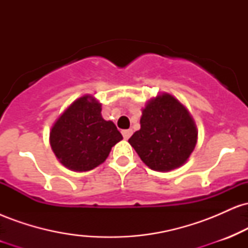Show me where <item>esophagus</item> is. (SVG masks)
<instances>
[{"label":"esophagus","mask_w":248,"mask_h":248,"mask_svg":"<svg viewBox=\"0 0 248 248\" xmlns=\"http://www.w3.org/2000/svg\"><path fill=\"white\" fill-rule=\"evenodd\" d=\"M132 134H133V130L132 129L122 130V136H124V140H128V139H129L130 136H132Z\"/></svg>","instance_id":"34e87169"}]
</instances>
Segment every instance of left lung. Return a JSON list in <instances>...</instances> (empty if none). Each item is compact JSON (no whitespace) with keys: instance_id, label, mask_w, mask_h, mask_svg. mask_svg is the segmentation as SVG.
<instances>
[{"instance_id":"obj_1","label":"left lung","mask_w":248,"mask_h":248,"mask_svg":"<svg viewBox=\"0 0 248 248\" xmlns=\"http://www.w3.org/2000/svg\"><path fill=\"white\" fill-rule=\"evenodd\" d=\"M141 129L128 140L150 169L169 171L186 162L197 143V129L186 108L169 94L142 110Z\"/></svg>"}]
</instances>
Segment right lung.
<instances>
[{"instance_id": "1", "label": "right lung", "mask_w": 248, "mask_h": 248, "mask_svg": "<svg viewBox=\"0 0 248 248\" xmlns=\"http://www.w3.org/2000/svg\"><path fill=\"white\" fill-rule=\"evenodd\" d=\"M122 140L112 121L101 116V105L85 95L59 116L50 133V144L58 160L71 170L87 171L108 157Z\"/></svg>"}]
</instances>
